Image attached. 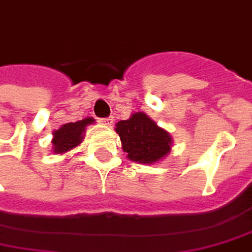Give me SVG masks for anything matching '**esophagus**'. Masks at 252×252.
Listing matches in <instances>:
<instances>
[{"instance_id": "1", "label": "esophagus", "mask_w": 252, "mask_h": 252, "mask_svg": "<svg viewBox=\"0 0 252 252\" xmlns=\"http://www.w3.org/2000/svg\"><path fill=\"white\" fill-rule=\"evenodd\" d=\"M113 120H114L113 117H108V119H102L101 123H102V124H105V126H110L112 124H113Z\"/></svg>"}]
</instances>
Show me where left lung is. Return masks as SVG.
I'll list each match as a JSON object with an SVG mask.
<instances>
[{"label": "left lung", "mask_w": 252, "mask_h": 252, "mask_svg": "<svg viewBox=\"0 0 252 252\" xmlns=\"http://www.w3.org/2000/svg\"><path fill=\"white\" fill-rule=\"evenodd\" d=\"M126 157L139 163H156L170 153L172 136L143 112L131 114L128 120L116 124Z\"/></svg>", "instance_id": "obj_1"}]
</instances>
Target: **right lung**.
I'll return each mask as SVG.
<instances>
[{
  "instance_id": "right-lung-1",
  "label": "right lung",
  "mask_w": 252,
  "mask_h": 252,
  "mask_svg": "<svg viewBox=\"0 0 252 252\" xmlns=\"http://www.w3.org/2000/svg\"><path fill=\"white\" fill-rule=\"evenodd\" d=\"M94 123L93 117H87L76 123H68L53 132V151L56 154H64L82 143L86 126Z\"/></svg>"
}]
</instances>
